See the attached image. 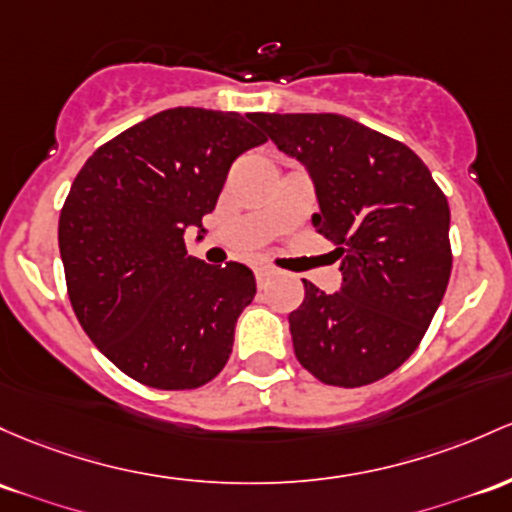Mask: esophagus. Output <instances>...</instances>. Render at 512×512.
<instances>
[{
    "label": "esophagus",
    "instance_id": "34e87169",
    "mask_svg": "<svg viewBox=\"0 0 512 512\" xmlns=\"http://www.w3.org/2000/svg\"><path fill=\"white\" fill-rule=\"evenodd\" d=\"M272 277H274V269H269V267H257L255 269V279H257V286H260V289H265L267 282Z\"/></svg>",
    "mask_w": 512,
    "mask_h": 512
}]
</instances>
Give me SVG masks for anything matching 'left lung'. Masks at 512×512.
I'll return each instance as SVG.
<instances>
[{"label": "left lung", "mask_w": 512, "mask_h": 512, "mask_svg": "<svg viewBox=\"0 0 512 512\" xmlns=\"http://www.w3.org/2000/svg\"><path fill=\"white\" fill-rule=\"evenodd\" d=\"M279 150L306 165L335 243L342 286L303 279L289 313L296 359L342 389L396 372L423 340L452 274L449 204L425 162L401 140L340 114H250Z\"/></svg>", "instance_id": "8db88e82"}]
</instances>
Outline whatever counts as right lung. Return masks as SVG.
Masks as SVG:
<instances>
[{"instance_id": "right-lung-1", "label": "right lung", "mask_w": 512, "mask_h": 512, "mask_svg": "<svg viewBox=\"0 0 512 512\" xmlns=\"http://www.w3.org/2000/svg\"><path fill=\"white\" fill-rule=\"evenodd\" d=\"M265 136L235 111H160L94 150L58 223L72 311L123 374L162 391L199 389L233 350L255 277L206 265L184 233L216 209L230 165Z\"/></svg>"}]
</instances>
